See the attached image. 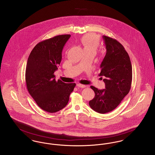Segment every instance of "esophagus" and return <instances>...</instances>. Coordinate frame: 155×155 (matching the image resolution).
Here are the masks:
<instances>
[{
  "instance_id": "esophagus-1",
  "label": "esophagus",
  "mask_w": 155,
  "mask_h": 155,
  "mask_svg": "<svg viewBox=\"0 0 155 155\" xmlns=\"http://www.w3.org/2000/svg\"><path fill=\"white\" fill-rule=\"evenodd\" d=\"M77 86L78 87H79V88H85V87H86V86H85V85H83V84H77Z\"/></svg>"
}]
</instances>
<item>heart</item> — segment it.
I'll use <instances>...</instances> for the list:
<instances>
[{
    "mask_svg": "<svg viewBox=\"0 0 155 155\" xmlns=\"http://www.w3.org/2000/svg\"><path fill=\"white\" fill-rule=\"evenodd\" d=\"M81 42L84 50H94L96 51L100 45L99 37L94 34H87L81 38Z\"/></svg>",
    "mask_w": 155,
    "mask_h": 155,
    "instance_id": "b5f03b06",
    "label": "heart"
}]
</instances>
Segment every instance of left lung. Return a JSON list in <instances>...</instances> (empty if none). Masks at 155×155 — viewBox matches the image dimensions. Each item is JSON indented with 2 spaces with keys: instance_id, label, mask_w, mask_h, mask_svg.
I'll return each mask as SVG.
<instances>
[{
  "instance_id": "8db88e82",
  "label": "left lung",
  "mask_w": 155,
  "mask_h": 155,
  "mask_svg": "<svg viewBox=\"0 0 155 155\" xmlns=\"http://www.w3.org/2000/svg\"><path fill=\"white\" fill-rule=\"evenodd\" d=\"M107 53L101 64L100 76L103 79L105 89L98 90L91 86L94 92V98L89 105L94 110L100 113H108L115 109L131 87L132 80V64L129 56L117 40L103 36Z\"/></svg>"
}]
</instances>
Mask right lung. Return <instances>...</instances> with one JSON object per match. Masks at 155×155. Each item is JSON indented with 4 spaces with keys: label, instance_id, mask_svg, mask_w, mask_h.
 <instances>
[{
    "label": "right lung",
    "instance_id": "1",
    "mask_svg": "<svg viewBox=\"0 0 155 155\" xmlns=\"http://www.w3.org/2000/svg\"><path fill=\"white\" fill-rule=\"evenodd\" d=\"M70 36L58 35L38 43L28 58L25 75L28 91L37 105L50 113L64 108L76 85L55 81L54 74Z\"/></svg>",
    "mask_w": 155,
    "mask_h": 155
}]
</instances>
